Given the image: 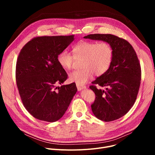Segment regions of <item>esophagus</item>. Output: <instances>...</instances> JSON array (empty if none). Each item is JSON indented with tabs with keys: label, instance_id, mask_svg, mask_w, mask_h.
<instances>
[{
	"label": "esophagus",
	"instance_id": "1",
	"mask_svg": "<svg viewBox=\"0 0 155 155\" xmlns=\"http://www.w3.org/2000/svg\"><path fill=\"white\" fill-rule=\"evenodd\" d=\"M77 87L78 91H80L81 90H82V89H85L86 88V87L85 85H78L77 84Z\"/></svg>",
	"mask_w": 155,
	"mask_h": 155
}]
</instances>
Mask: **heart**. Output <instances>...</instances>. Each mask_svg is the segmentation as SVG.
I'll use <instances>...</instances> for the list:
<instances>
[{
	"mask_svg": "<svg viewBox=\"0 0 155 155\" xmlns=\"http://www.w3.org/2000/svg\"><path fill=\"white\" fill-rule=\"evenodd\" d=\"M73 56L67 50H63L58 54L57 61L62 68L69 70L75 58H83L82 69L74 70L69 74V80L78 85L85 84L94 74L99 77L106 73L113 58L112 48L105 41H80L73 47Z\"/></svg>",
	"mask_w": 155,
	"mask_h": 155,
	"instance_id": "b5f03b06",
	"label": "heart"
}]
</instances>
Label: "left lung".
I'll return each mask as SVG.
<instances>
[{"instance_id": "1", "label": "left lung", "mask_w": 155, "mask_h": 155, "mask_svg": "<svg viewBox=\"0 0 155 155\" xmlns=\"http://www.w3.org/2000/svg\"><path fill=\"white\" fill-rule=\"evenodd\" d=\"M84 38L107 42L112 48L113 58L109 69L90 86L96 96L91 107L94 116L101 120L118 119L133 107L140 89L141 71L136 53L126 40L114 35L94 34ZM96 84L107 88L98 89Z\"/></svg>"}]
</instances>
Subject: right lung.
<instances>
[{
	"label": "right lung",
	"mask_w": 155,
	"mask_h": 155,
	"mask_svg": "<svg viewBox=\"0 0 155 155\" xmlns=\"http://www.w3.org/2000/svg\"><path fill=\"white\" fill-rule=\"evenodd\" d=\"M74 39L73 35L35 38L19 54L15 78L19 95L26 110L39 120H59L77 92L75 83L57 87L67 78L57 57Z\"/></svg>",
	"instance_id": "1"
}]
</instances>
